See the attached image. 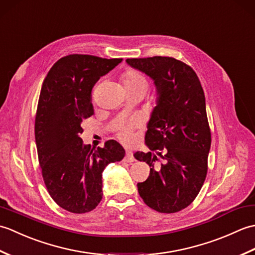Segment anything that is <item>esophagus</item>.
<instances>
[{"label": "esophagus", "instance_id": "1", "mask_svg": "<svg viewBox=\"0 0 255 255\" xmlns=\"http://www.w3.org/2000/svg\"><path fill=\"white\" fill-rule=\"evenodd\" d=\"M125 161H126V162H133L134 161L133 154H132L131 151H129V150L126 151V155H125Z\"/></svg>", "mask_w": 255, "mask_h": 255}]
</instances>
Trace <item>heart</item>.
<instances>
[{"instance_id": "heart-1", "label": "heart", "mask_w": 255, "mask_h": 255, "mask_svg": "<svg viewBox=\"0 0 255 255\" xmlns=\"http://www.w3.org/2000/svg\"><path fill=\"white\" fill-rule=\"evenodd\" d=\"M123 83L125 88H138V86H147V82L143 75L136 70H127L123 74ZM117 136L123 141H128L131 137V126L124 125L118 128Z\"/></svg>"}]
</instances>
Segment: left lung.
<instances>
[{
	"label": "left lung",
	"instance_id": "1",
	"mask_svg": "<svg viewBox=\"0 0 255 255\" xmlns=\"http://www.w3.org/2000/svg\"><path fill=\"white\" fill-rule=\"evenodd\" d=\"M126 62L149 75L158 94L144 138L151 152L133 154L150 166L147 180L137 184L139 195L159 213H177L196 198L207 175L211 133L202 84L191 67L174 58Z\"/></svg>",
	"mask_w": 255,
	"mask_h": 255
}]
</instances>
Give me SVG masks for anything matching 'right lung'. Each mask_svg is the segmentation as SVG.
Returning <instances> with one entry per match:
<instances>
[{
  "instance_id": "obj_1",
  "label": "right lung",
  "mask_w": 255,
  "mask_h": 255,
  "mask_svg": "<svg viewBox=\"0 0 255 255\" xmlns=\"http://www.w3.org/2000/svg\"><path fill=\"white\" fill-rule=\"evenodd\" d=\"M123 59L69 55L53 64L41 86L35 118L38 160L51 198L70 213L93 210L103 196L102 173L125 156L116 140L91 150L80 134L94 114L92 89Z\"/></svg>"
}]
</instances>
